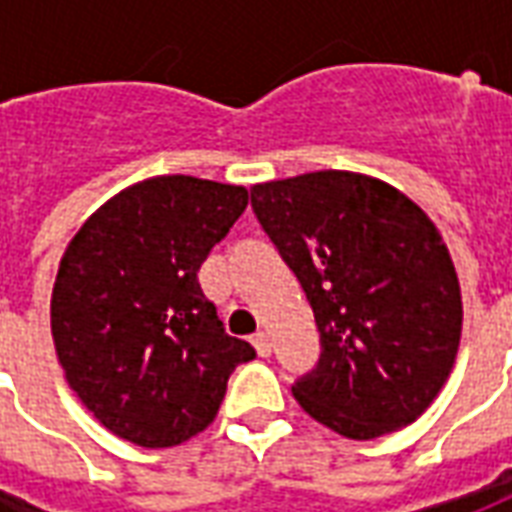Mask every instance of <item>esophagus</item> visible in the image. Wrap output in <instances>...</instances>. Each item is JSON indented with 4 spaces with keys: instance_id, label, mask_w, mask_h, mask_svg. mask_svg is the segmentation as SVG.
Wrapping results in <instances>:
<instances>
[{
    "instance_id": "esophagus-1",
    "label": "esophagus",
    "mask_w": 512,
    "mask_h": 512,
    "mask_svg": "<svg viewBox=\"0 0 512 512\" xmlns=\"http://www.w3.org/2000/svg\"><path fill=\"white\" fill-rule=\"evenodd\" d=\"M252 345H255L260 356H271V337H268V332H257L252 337Z\"/></svg>"
}]
</instances>
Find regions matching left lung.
Returning <instances> with one entry per match:
<instances>
[{"label":"left lung","instance_id":"1","mask_svg":"<svg viewBox=\"0 0 512 512\" xmlns=\"http://www.w3.org/2000/svg\"><path fill=\"white\" fill-rule=\"evenodd\" d=\"M252 211L321 332L318 365L293 384L299 406L345 439L406 428L461 343V288L439 230L406 194L340 169L252 186Z\"/></svg>","mask_w":512,"mask_h":512}]
</instances>
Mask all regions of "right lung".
I'll return each mask as SVG.
<instances>
[{"mask_svg":"<svg viewBox=\"0 0 512 512\" xmlns=\"http://www.w3.org/2000/svg\"><path fill=\"white\" fill-rule=\"evenodd\" d=\"M244 186L161 175L120 191L82 224L51 293L65 378L106 430L175 447L222 406L255 348L224 332L197 271L244 213Z\"/></svg>","mask_w":512,"mask_h":512,"instance_id":"right-lung-1","label":"right lung"}]
</instances>
